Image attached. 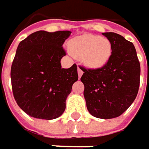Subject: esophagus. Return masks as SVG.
Listing matches in <instances>:
<instances>
[{
    "label": "esophagus",
    "mask_w": 149,
    "mask_h": 149,
    "mask_svg": "<svg viewBox=\"0 0 149 149\" xmlns=\"http://www.w3.org/2000/svg\"><path fill=\"white\" fill-rule=\"evenodd\" d=\"M83 73H84V72L81 69V66H77V74H78V77H81V76L83 75Z\"/></svg>",
    "instance_id": "obj_1"
}]
</instances>
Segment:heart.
Listing matches in <instances>:
<instances>
[{
  "label": "heart",
  "instance_id": "heart-1",
  "mask_svg": "<svg viewBox=\"0 0 149 149\" xmlns=\"http://www.w3.org/2000/svg\"><path fill=\"white\" fill-rule=\"evenodd\" d=\"M69 48L75 57L82 59L90 68L104 66L112 55V45L108 39L92 34H85L73 38Z\"/></svg>",
  "mask_w": 149,
  "mask_h": 149
}]
</instances>
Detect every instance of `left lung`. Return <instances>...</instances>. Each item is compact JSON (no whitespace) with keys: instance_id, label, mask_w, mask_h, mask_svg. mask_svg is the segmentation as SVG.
<instances>
[{"instance_id":"obj_1","label":"left lung","mask_w":149,"mask_h":149,"mask_svg":"<svg viewBox=\"0 0 149 149\" xmlns=\"http://www.w3.org/2000/svg\"><path fill=\"white\" fill-rule=\"evenodd\" d=\"M103 35L112 45V55L102 67L84 74V98L89 113L99 118H113L125 112L135 101L140 85V62L133 43L114 32Z\"/></svg>"}]
</instances>
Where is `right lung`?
Returning <instances> with one entry per match:
<instances>
[{"instance_id": "add662e5", "label": "right lung", "mask_w": 149, "mask_h": 149, "mask_svg": "<svg viewBox=\"0 0 149 149\" xmlns=\"http://www.w3.org/2000/svg\"><path fill=\"white\" fill-rule=\"evenodd\" d=\"M71 31H39L18 46L11 67L12 89L21 109L31 117L54 119L65 109V100L78 79L77 65L61 68L62 45Z\"/></svg>"}]
</instances>
